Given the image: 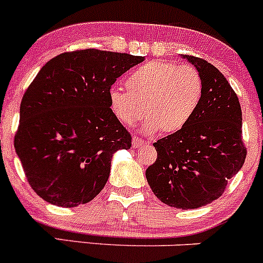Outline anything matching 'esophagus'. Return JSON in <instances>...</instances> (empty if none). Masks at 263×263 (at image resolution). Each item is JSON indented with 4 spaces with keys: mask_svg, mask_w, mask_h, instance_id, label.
<instances>
[{
    "mask_svg": "<svg viewBox=\"0 0 263 263\" xmlns=\"http://www.w3.org/2000/svg\"><path fill=\"white\" fill-rule=\"evenodd\" d=\"M133 147H141V146H146V144H148V142L144 141V139L139 138V137H133Z\"/></svg>",
    "mask_w": 263,
    "mask_h": 263,
    "instance_id": "esophagus-1",
    "label": "esophagus"
}]
</instances>
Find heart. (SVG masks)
I'll use <instances>...</instances> for the list:
<instances>
[{"mask_svg": "<svg viewBox=\"0 0 263 263\" xmlns=\"http://www.w3.org/2000/svg\"><path fill=\"white\" fill-rule=\"evenodd\" d=\"M126 91L112 89L109 104L122 124L148 117L144 130L176 133L191 120L201 102L202 79L195 67L174 62H148L125 80Z\"/></svg>", "mask_w": 263, "mask_h": 263, "instance_id": "b5f03b06", "label": "heart"}]
</instances>
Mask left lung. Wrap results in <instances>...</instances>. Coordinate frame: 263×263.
<instances>
[{
    "instance_id": "8db88e82",
    "label": "left lung",
    "mask_w": 263,
    "mask_h": 263,
    "mask_svg": "<svg viewBox=\"0 0 263 263\" xmlns=\"http://www.w3.org/2000/svg\"><path fill=\"white\" fill-rule=\"evenodd\" d=\"M202 79V97L194 116L181 130L155 142L157 159L147 167L152 192L169 206L196 209L224 192L241 169V107L236 92L213 64L183 55Z\"/></svg>"
}]
</instances>
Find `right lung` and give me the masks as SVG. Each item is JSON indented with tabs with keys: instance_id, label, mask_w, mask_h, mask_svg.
Returning a JSON list of instances; mask_svg holds the SVG:
<instances>
[{
	"instance_id": "add662e5",
	"label": "right lung",
	"mask_w": 263,
	"mask_h": 263,
	"mask_svg": "<svg viewBox=\"0 0 263 263\" xmlns=\"http://www.w3.org/2000/svg\"><path fill=\"white\" fill-rule=\"evenodd\" d=\"M143 57L98 49L50 59L24 92L14 146L27 181L47 202L72 208L106 186L112 155L132 136L112 112V85Z\"/></svg>"
}]
</instances>
